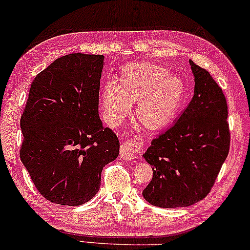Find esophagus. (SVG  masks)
Here are the masks:
<instances>
[{
    "mask_svg": "<svg viewBox=\"0 0 250 250\" xmlns=\"http://www.w3.org/2000/svg\"><path fill=\"white\" fill-rule=\"evenodd\" d=\"M144 140L141 137H135L126 139L120 146V157L125 161H133L138 157V154L143 149Z\"/></svg>",
    "mask_w": 250,
    "mask_h": 250,
    "instance_id": "34e87169",
    "label": "esophagus"
}]
</instances>
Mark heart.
<instances>
[{"label":"heart","mask_w":250,"mask_h":250,"mask_svg":"<svg viewBox=\"0 0 250 250\" xmlns=\"http://www.w3.org/2000/svg\"><path fill=\"white\" fill-rule=\"evenodd\" d=\"M185 95V85L165 67L151 62H132L120 72L118 84L104 85L101 101L105 115L118 125L137 102L136 118L145 128L159 130L170 124Z\"/></svg>","instance_id":"obj_1"}]
</instances>
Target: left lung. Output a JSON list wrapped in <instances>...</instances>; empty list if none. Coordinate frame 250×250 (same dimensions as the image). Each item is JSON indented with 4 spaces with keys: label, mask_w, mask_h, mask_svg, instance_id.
Here are the masks:
<instances>
[{
    "label": "left lung",
    "mask_w": 250,
    "mask_h": 250,
    "mask_svg": "<svg viewBox=\"0 0 250 250\" xmlns=\"http://www.w3.org/2000/svg\"><path fill=\"white\" fill-rule=\"evenodd\" d=\"M194 95L175 124L152 139L145 200L159 208L189 207L210 193L230 148L226 96L207 69L189 61Z\"/></svg>",
    "instance_id": "8db88e82"
}]
</instances>
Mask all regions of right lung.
<instances>
[{
  "label": "right lung",
  "instance_id": "add662e5",
  "mask_svg": "<svg viewBox=\"0 0 250 250\" xmlns=\"http://www.w3.org/2000/svg\"><path fill=\"white\" fill-rule=\"evenodd\" d=\"M103 55L69 54L33 80L20 125L21 162L44 199L62 206L88 202L103 167L119 155L118 137L99 117Z\"/></svg>",
  "mask_w": 250,
  "mask_h": 250
}]
</instances>
